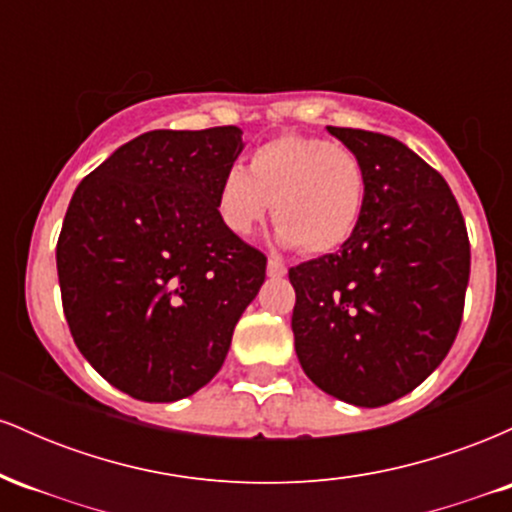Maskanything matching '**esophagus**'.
<instances>
[{"instance_id":"esophagus-1","label":"esophagus","mask_w":512,"mask_h":512,"mask_svg":"<svg viewBox=\"0 0 512 512\" xmlns=\"http://www.w3.org/2000/svg\"><path fill=\"white\" fill-rule=\"evenodd\" d=\"M267 274H269V276H276V279H279V276L286 274V267H284V264H281L279 260H274V257H269V262H267Z\"/></svg>"}]
</instances>
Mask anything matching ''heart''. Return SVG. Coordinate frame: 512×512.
Wrapping results in <instances>:
<instances>
[{
  "instance_id": "1",
  "label": "heart",
  "mask_w": 512,
  "mask_h": 512,
  "mask_svg": "<svg viewBox=\"0 0 512 512\" xmlns=\"http://www.w3.org/2000/svg\"><path fill=\"white\" fill-rule=\"evenodd\" d=\"M366 204V168L354 149L313 134H279L257 146L248 170L219 182L216 211L226 231L250 236L272 209L281 245L305 255L339 250L356 233Z\"/></svg>"
}]
</instances>
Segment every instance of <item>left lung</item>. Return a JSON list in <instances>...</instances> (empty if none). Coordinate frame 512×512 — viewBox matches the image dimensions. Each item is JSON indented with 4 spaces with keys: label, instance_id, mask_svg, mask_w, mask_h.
Instances as JSON below:
<instances>
[{
    "label": "left lung",
    "instance_id": "1",
    "mask_svg": "<svg viewBox=\"0 0 512 512\" xmlns=\"http://www.w3.org/2000/svg\"><path fill=\"white\" fill-rule=\"evenodd\" d=\"M366 168L356 233L334 255L289 269L298 361L327 395L383 407L448 356L462 322L469 238L448 182L409 146L327 127Z\"/></svg>",
    "mask_w": 512,
    "mask_h": 512
}]
</instances>
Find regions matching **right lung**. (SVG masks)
I'll return each mask as SVG.
<instances>
[{"label":"right lung","mask_w":512,"mask_h":512,"mask_svg":"<svg viewBox=\"0 0 512 512\" xmlns=\"http://www.w3.org/2000/svg\"><path fill=\"white\" fill-rule=\"evenodd\" d=\"M243 129H154L76 187L60 240L64 317L98 373L142 402L195 395L219 373L267 257L226 231L219 182Z\"/></svg>","instance_id":"right-lung-1"}]
</instances>
